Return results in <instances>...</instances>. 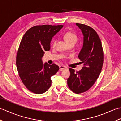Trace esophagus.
<instances>
[{
    "label": "esophagus",
    "mask_w": 121,
    "mask_h": 121,
    "mask_svg": "<svg viewBox=\"0 0 121 121\" xmlns=\"http://www.w3.org/2000/svg\"><path fill=\"white\" fill-rule=\"evenodd\" d=\"M59 70H60V71H62L63 70H65V69H67V68L66 67V66H63V65H60V66H59Z\"/></svg>",
    "instance_id": "obj_1"
}]
</instances>
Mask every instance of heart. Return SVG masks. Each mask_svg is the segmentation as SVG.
Returning <instances> with one entry per match:
<instances>
[{
	"label": "heart",
	"instance_id": "obj_1",
	"mask_svg": "<svg viewBox=\"0 0 121 121\" xmlns=\"http://www.w3.org/2000/svg\"><path fill=\"white\" fill-rule=\"evenodd\" d=\"M66 43H68V45L70 43H76L78 40V37L77 36L73 33L72 32H67L63 36ZM56 43V40H53L52 45L53 46H55Z\"/></svg>",
	"mask_w": 121,
	"mask_h": 121
}]
</instances>
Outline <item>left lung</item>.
<instances>
[{"mask_svg":"<svg viewBox=\"0 0 121 121\" xmlns=\"http://www.w3.org/2000/svg\"><path fill=\"white\" fill-rule=\"evenodd\" d=\"M76 25L84 36L83 46L78 56L84 66L76 72L69 68L70 76L67 83L73 92L81 94L91 88L99 76L103 66L104 51L101 40L92 28L78 23Z\"/></svg>","mask_w":121,"mask_h":121,"instance_id":"8db88e82","label":"left lung"}]
</instances>
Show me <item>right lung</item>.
I'll list each match as a JSON object with an SVG mask.
<instances>
[{
    "instance_id": "right-lung-1",
    "label": "right lung",
    "mask_w": 121,
    "mask_h": 121,
    "mask_svg": "<svg viewBox=\"0 0 121 121\" xmlns=\"http://www.w3.org/2000/svg\"><path fill=\"white\" fill-rule=\"evenodd\" d=\"M63 25H36L25 33L20 43L16 65L22 83L30 91L41 94L48 91L51 85V77L59 70L55 63L43 64L45 51L50 49L52 38Z\"/></svg>"
}]
</instances>
